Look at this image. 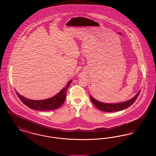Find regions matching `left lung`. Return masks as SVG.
Listing matches in <instances>:
<instances>
[{
    "mask_svg": "<svg viewBox=\"0 0 156 156\" xmlns=\"http://www.w3.org/2000/svg\"><path fill=\"white\" fill-rule=\"evenodd\" d=\"M140 90L138 93L131 98L130 99L126 101L120 103H116V104H107V103H104L102 102H100L99 101H97L95 98H94L91 95L90 96V98L91 100V102L93 104L97 107V108L102 111L108 112H112L120 111L124 110L130 106H131L132 104L135 102V101L137 99V97H139L140 92Z\"/></svg>",
    "mask_w": 156,
    "mask_h": 156,
    "instance_id": "left-lung-1",
    "label": "left lung"
}]
</instances>
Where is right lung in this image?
<instances>
[{
    "label": "right lung",
    "mask_w": 156,
    "mask_h": 156,
    "mask_svg": "<svg viewBox=\"0 0 156 156\" xmlns=\"http://www.w3.org/2000/svg\"><path fill=\"white\" fill-rule=\"evenodd\" d=\"M72 80L67 82L64 88L55 96L44 100H32L20 95L16 90V94L23 104L31 109L38 111H51L59 108L64 104L66 99L67 90Z\"/></svg>",
    "instance_id": "right-lung-1"
}]
</instances>
